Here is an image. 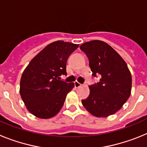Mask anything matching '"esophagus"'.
<instances>
[{
  "mask_svg": "<svg viewBox=\"0 0 147 147\" xmlns=\"http://www.w3.org/2000/svg\"><path fill=\"white\" fill-rule=\"evenodd\" d=\"M74 85H75V87H76V88H80V87L82 86V84H80L79 82H75Z\"/></svg>",
  "mask_w": 147,
  "mask_h": 147,
  "instance_id": "obj_1",
  "label": "esophagus"
}]
</instances>
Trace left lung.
I'll return each instance as SVG.
<instances>
[{
  "instance_id": "8db88e82",
  "label": "left lung",
  "mask_w": 147,
  "mask_h": 147,
  "mask_svg": "<svg viewBox=\"0 0 147 147\" xmlns=\"http://www.w3.org/2000/svg\"><path fill=\"white\" fill-rule=\"evenodd\" d=\"M80 49L88 56L93 76L100 74L102 77L89 86V96L82 103L93 116L108 117L119 111L130 96V71L123 58L102 40L85 42Z\"/></svg>"
}]
</instances>
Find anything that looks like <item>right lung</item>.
<instances>
[{
    "instance_id": "obj_1",
    "label": "right lung",
    "mask_w": 147,
    "mask_h": 147,
    "mask_svg": "<svg viewBox=\"0 0 147 147\" xmlns=\"http://www.w3.org/2000/svg\"><path fill=\"white\" fill-rule=\"evenodd\" d=\"M78 44L58 40L45 46L27 65L20 82V94L27 110L39 119L55 116L74 83L61 81L67 74V59Z\"/></svg>"
}]
</instances>
